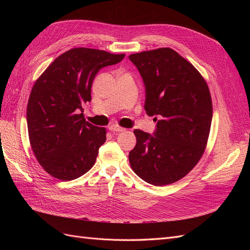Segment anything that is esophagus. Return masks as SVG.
Listing matches in <instances>:
<instances>
[{
	"label": "esophagus",
	"instance_id": "obj_1",
	"mask_svg": "<svg viewBox=\"0 0 250 250\" xmlns=\"http://www.w3.org/2000/svg\"><path fill=\"white\" fill-rule=\"evenodd\" d=\"M108 128H109L110 131H116V132H121V131H124L125 130L123 127H120L119 125H116V124L110 125Z\"/></svg>",
	"mask_w": 250,
	"mask_h": 250
}]
</instances>
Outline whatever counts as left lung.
<instances>
[{
	"mask_svg": "<svg viewBox=\"0 0 250 250\" xmlns=\"http://www.w3.org/2000/svg\"><path fill=\"white\" fill-rule=\"evenodd\" d=\"M145 85L146 113L152 134L135 129L129 163L139 177L165 186L185 177L201 158L208 139L213 105L206 80L170 48L129 55Z\"/></svg>",
	"mask_w": 250,
	"mask_h": 250,
	"instance_id": "obj_1",
	"label": "left lung"
}]
</instances>
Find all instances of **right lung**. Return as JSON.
<instances>
[{"label": "right lung", "instance_id": "1", "mask_svg": "<svg viewBox=\"0 0 250 250\" xmlns=\"http://www.w3.org/2000/svg\"><path fill=\"white\" fill-rule=\"evenodd\" d=\"M124 57L74 48L58 56L36 80L27 106L28 133L34 155L50 175L67 181L92 169L106 130L86 122L82 106L92 100L98 72Z\"/></svg>", "mask_w": 250, "mask_h": 250}]
</instances>
